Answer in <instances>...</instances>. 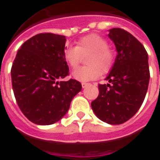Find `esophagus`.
<instances>
[{
	"label": "esophagus",
	"instance_id": "obj_1",
	"mask_svg": "<svg viewBox=\"0 0 160 160\" xmlns=\"http://www.w3.org/2000/svg\"><path fill=\"white\" fill-rule=\"evenodd\" d=\"M87 86H88V83H87V82H82V88H85V87H87Z\"/></svg>",
	"mask_w": 160,
	"mask_h": 160
}]
</instances>
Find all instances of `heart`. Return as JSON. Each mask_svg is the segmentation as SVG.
I'll list each match as a JSON object with an SVG mask.
<instances>
[{"label":"heart","instance_id":"b5f03b06","mask_svg":"<svg viewBox=\"0 0 160 160\" xmlns=\"http://www.w3.org/2000/svg\"><path fill=\"white\" fill-rule=\"evenodd\" d=\"M87 56V66L77 68L71 77L80 82L94 80L110 71L114 62V55L108 48V42L97 34H89L79 39L77 46H69L64 50V57L69 66L75 68L80 63L82 56Z\"/></svg>","mask_w":160,"mask_h":160}]
</instances>
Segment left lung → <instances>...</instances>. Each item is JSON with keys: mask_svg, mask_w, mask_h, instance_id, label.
Listing matches in <instances>:
<instances>
[{"mask_svg": "<svg viewBox=\"0 0 160 160\" xmlns=\"http://www.w3.org/2000/svg\"><path fill=\"white\" fill-rule=\"evenodd\" d=\"M108 37L117 52L105 79L111 84L98 85L99 95L91 108L101 121L119 125L132 118L145 99L150 79L148 55L143 45L122 28L110 29Z\"/></svg>", "mask_w": 160, "mask_h": 160, "instance_id": "left-lung-1", "label": "left lung"}]
</instances>
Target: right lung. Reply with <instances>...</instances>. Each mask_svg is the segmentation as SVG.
<instances>
[{
  "mask_svg": "<svg viewBox=\"0 0 160 160\" xmlns=\"http://www.w3.org/2000/svg\"><path fill=\"white\" fill-rule=\"evenodd\" d=\"M65 42L63 35H35L20 46L13 61V94L21 112L35 124L58 122L82 89V84L75 79L58 81L69 75L64 57Z\"/></svg>",
  "mask_w": 160,
  "mask_h": 160,
  "instance_id": "add662e5",
  "label": "right lung"
}]
</instances>
